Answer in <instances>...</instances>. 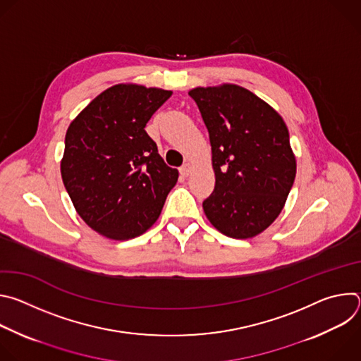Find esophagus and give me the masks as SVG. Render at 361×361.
<instances>
[{"label":"esophagus","instance_id":"1","mask_svg":"<svg viewBox=\"0 0 361 361\" xmlns=\"http://www.w3.org/2000/svg\"><path fill=\"white\" fill-rule=\"evenodd\" d=\"M191 171H192V166H191L190 163L184 164V166L180 169V174H181L183 177H188V176L191 174Z\"/></svg>","mask_w":361,"mask_h":361}]
</instances>
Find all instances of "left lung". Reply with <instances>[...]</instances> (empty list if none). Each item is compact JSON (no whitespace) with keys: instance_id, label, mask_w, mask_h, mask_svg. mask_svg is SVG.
<instances>
[{"instance_id":"8db88e82","label":"left lung","mask_w":361,"mask_h":361,"mask_svg":"<svg viewBox=\"0 0 361 361\" xmlns=\"http://www.w3.org/2000/svg\"><path fill=\"white\" fill-rule=\"evenodd\" d=\"M212 144L213 194L205 217L227 237L252 238L280 216L297 163L283 117L264 99L237 84L195 87Z\"/></svg>"}]
</instances>
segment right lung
Returning <instances> with one entry per match:
<instances>
[{
  "label": "right lung",
  "mask_w": 361,
  "mask_h": 361,
  "mask_svg": "<svg viewBox=\"0 0 361 361\" xmlns=\"http://www.w3.org/2000/svg\"><path fill=\"white\" fill-rule=\"evenodd\" d=\"M171 94L134 82L116 84L70 123L63 183L78 216L98 234L130 240L160 217L178 171L164 163L144 128Z\"/></svg>",
  "instance_id": "right-lung-1"
}]
</instances>
